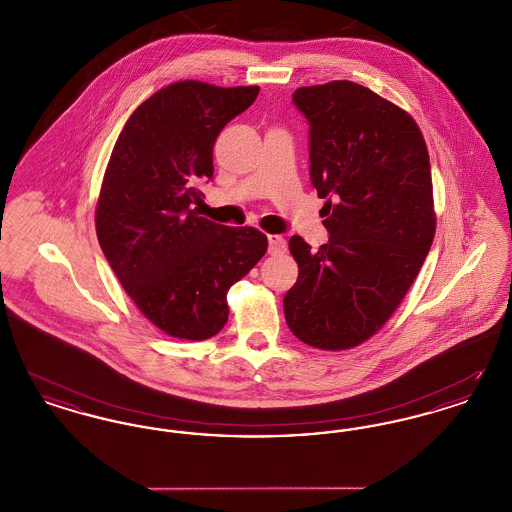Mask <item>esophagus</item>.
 Instances as JSON below:
<instances>
[{
    "instance_id": "34e87169",
    "label": "esophagus",
    "mask_w": 512,
    "mask_h": 512,
    "mask_svg": "<svg viewBox=\"0 0 512 512\" xmlns=\"http://www.w3.org/2000/svg\"><path fill=\"white\" fill-rule=\"evenodd\" d=\"M286 249H288V245L282 236L268 234V253L270 255H282V253H286Z\"/></svg>"
}]
</instances>
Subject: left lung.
Here are the masks:
<instances>
[{
	"mask_svg": "<svg viewBox=\"0 0 512 512\" xmlns=\"http://www.w3.org/2000/svg\"><path fill=\"white\" fill-rule=\"evenodd\" d=\"M311 124V182L330 232L290 238L299 276L284 297L295 338L324 351L374 336L409 292L436 234L430 157L413 117L349 80L293 92Z\"/></svg>",
	"mask_w": 512,
	"mask_h": 512,
	"instance_id": "obj_1",
	"label": "left lung"
}]
</instances>
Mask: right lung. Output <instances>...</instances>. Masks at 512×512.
I'll return each mask as SVG.
<instances>
[{"label":"right lung","mask_w":512,"mask_h":512,"mask_svg":"<svg viewBox=\"0 0 512 512\" xmlns=\"http://www.w3.org/2000/svg\"><path fill=\"white\" fill-rule=\"evenodd\" d=\"M259 86L174 82L146 99L113 147L96 207V232L122 288L159 330L203 341L228 320L226 293L267 253L251 226L199 217L197 186L213 178L220 130Z\"/></svg>","instance_id":"add662e5"}]
</instances>
